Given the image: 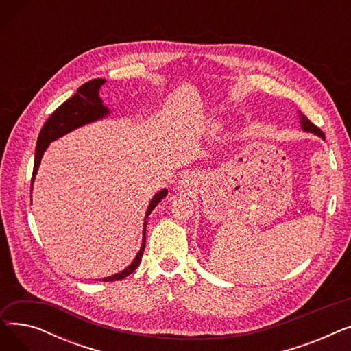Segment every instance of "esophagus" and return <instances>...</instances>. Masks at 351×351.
Wrapping results in <instances>:
<instances>
[{
	"label": "esophagus",
	"instance_id": "esophagus-1",
	"mask_svg": "<svg viewBox=\"0 0 351 351\" xmlns=\"http://www.w3.org/2000/svg\"><path fill=\"white\" fill-rule=\"evenodd\" d=\"M193 185V178L191 175H186L185 178H182L180 180V188H189Z\"/></svg>",
	"mask_w": 351,
	"mask_h": 351
}]
</instances>
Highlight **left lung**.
<instances>
[{
  "label": "left lung",
  "instance_id": "8db88e82",
  "mask_svg": "<svg viewBox=\"0 0 351 351\" xmlns=\"http://www.w3.org/2000/svg\"><path fill=\"white\" fill-rule=\"evenodd\" d=\"M299 122H300V126H302V129L304 132H308V134H315V135H317V136H320L322 139H324V134L320 131V129L316 126V125H313L302 112L299 110Z\"/></svg>",
  "mask_w": 351,
  "mask_h": 351
}]
</instances>
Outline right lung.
I'll use <instances>...</instances> for the list:
<instances>
[{"label":"right lung","mask_w":351,"mask_h":351,"mask_svg":"<svg viewBox=\"0 0 351 351\" xmlns=\"http://www.w3.org/2000/svg\"><path fill=\"white\" fill-rule=\"evenodd\" d=\"M106 81L102 78L92 80L89 82H85L81 85L77 90V94L71 97L68 101H65L62 105H60L53 110V114L48 118V121L44 123L41 132L38 135V141H36V149H35V159H34V171H32V179H31V192L34 186V180L38 172L40 163L43 159L44 152L49 146L51 142L57 141L58 138L75 131L77 128H81L84 125H88L90 122H97L108 117L109 108L102 104V99L99 98V89ZM168 195V189H160L149 202V206L146 209L145 222H143V233H142V245L135 256L132 263L126 269H123L119 273H115L112 276L104 278L102 282H114V280H122L126 276L135 271V269L139 266L142 254L145 250V233H146V219L151 215V212L158 206L159 202Z\"/></svg>","instance_id":"right-lung-1"}]
</instances>
